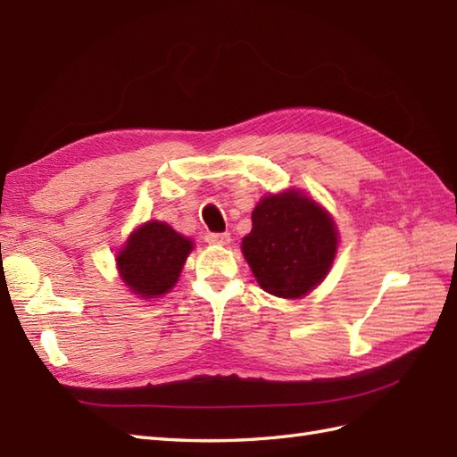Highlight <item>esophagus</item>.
<instances>
[{
	"mask_svg": "<svg viewBox=\"0 0 457 457\" xmlns=\"http://www.w3.org/2000/svg\"><path fill=\"white\" fill-rule=\"evenodd\" d=\"M206 241L212 245H228L231 241L229 234H206Z\"/></svg>",
	"mask_w": 457,
	"mask_h": 457,
	"instance_id": "34e87169",
	"label": "esophagus"
}]
</instances>
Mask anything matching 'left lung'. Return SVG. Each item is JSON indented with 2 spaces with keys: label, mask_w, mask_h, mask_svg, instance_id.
<instances>
[{
  "label": "left lung",
  "mask_w": 457,
  "mask_h": 457,
  "mask_svg": "<svg viewBox=\"0 0 457 457\" xmlns=\"http://www.w3.org/2000/svg\"><path fill=\"white\" fill-rule=\"evenodd\" d=\"M244 255L269 295L298 298L328 275L337 249L332 218L304 194L288 190L267 196L251 213Z\"/></svg>",
  "instance_id": "1"
}]
</instances>
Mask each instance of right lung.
Here are the masks:
<instances>
[{"mask_svg": "<svg viewBox=\"0 0 457 457\" xmlns=\"http://www.w3.org/2000/svg\"><path fill=\"white\" fill-rule=\"evenodd\" d=\"M192 241L162 221H149L135 229L120 251L118 267L123 283L141 298H157L179 280Z\"/></svg>", "mask_w": 457, "mask_h": 457, "instance_id": "add662e5", "label": "right lung"}]
</instances>
